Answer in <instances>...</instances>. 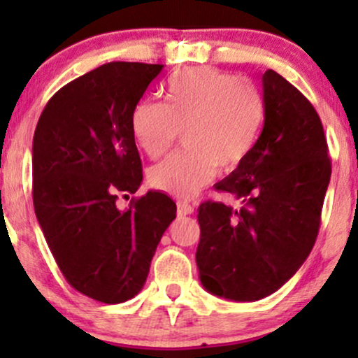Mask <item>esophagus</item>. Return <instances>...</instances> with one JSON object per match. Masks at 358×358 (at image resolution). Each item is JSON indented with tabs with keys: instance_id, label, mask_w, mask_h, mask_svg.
<instances>
[{
	"instance_id": "34e87169",
	"label": "esophagus",
	"mask_w": 358,
	"mask_h": 358,
	"mask_svg": "<svg viewBox=\"0 0 358 358\" xmlns=\"http://www.w3.org/2000/svg\"><path fill=\"white\" fill-rule=\"evenodd\" d=\"M176 213H178V217L190 215V213H193V207H192L190 203H183V202H178V203H176Z\"/></svg>"
}]
</instances>
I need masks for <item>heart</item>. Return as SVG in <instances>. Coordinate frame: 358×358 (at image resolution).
<instances>
[{
    "label": "heart",
    "mask_w": 358,
    "mask_h": 358,
    "mask_svg": "<svg viewBox=\"0 0 358 358\" xmlns=\"http://www.w3.org/2000/svg\"><path fill=\"white\" fill-rule=\"evenodd\" d=\"M264 119L261 94L248 80L208 67L180 72L170 80L166 102L141 101L131 129L150 158L165 155L178 134L188 148L150 170V183L178 199H193L217 168L239 166L252 150Z\"/></svg>",
    "instance_id": "1"
}]
</instances>
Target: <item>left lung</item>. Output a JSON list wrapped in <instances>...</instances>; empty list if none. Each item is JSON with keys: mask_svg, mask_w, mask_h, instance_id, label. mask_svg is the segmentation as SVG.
I'll return each instance as SVG.
<instances>
[{"mask_svg": "<svg viewBox=\"0 0 358 358\" xmlns=\"http://www.w3.org/2000/svg\"><path fill=\"white\" fill-rule=\"evenodd\" d=\"M264 126L248 158L217 190L241 199L199 208L196 266L208 293L257 301L296 274L313 249L331 176L322 121L311 102L274 71L262 76Z\"/></svg>", "mask_w": 358, "mask_h": 358, "instance_id": "8db88e82", "label": "left lung"}]
</instances>
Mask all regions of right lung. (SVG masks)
I'll return each instance as SVG.
<instances>
[{"instance_id":"1","label":"right lung","mask_w":358,"mask_h":358,"mask_svg":"<svg viewBox=\"0 0 358 358\" xmlns=\"http://www.w3.org/2000/svg\"><path fill=\"white\" fill-rule=\"evenodd\" d=\"M163 65L110 62L69 82L45 106L34 136L36 219L69 285L117 305L145 286L176 205L150 190L129 207L117 193L143 182L131 116ZM126 196V195H124Z\"/></svg>"}]
</instances>
